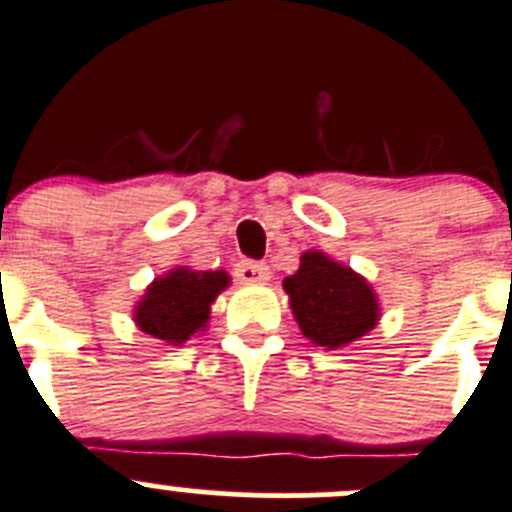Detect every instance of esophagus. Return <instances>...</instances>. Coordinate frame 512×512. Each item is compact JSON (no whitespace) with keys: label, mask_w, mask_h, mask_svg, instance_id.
<instances>
[{"label":"esophagus","mask_w":512,"mask_h":512,"mask_svg":"<svg viewBox=\"0 0 512 512\" xmlns=\"http://www.w3.org/2000/svg\"><path fill=\"white\" fill-rule=\"evenodd\" d=\"M234 273L241 283H263L271 278V268H268L266 263H258V261L236 263Z\"/></svg>","instance_id":"obj_1"}]
</instances>
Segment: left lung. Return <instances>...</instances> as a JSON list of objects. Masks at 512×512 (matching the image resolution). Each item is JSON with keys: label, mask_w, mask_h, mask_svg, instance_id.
<instances>
[{"label": "left lung", "mask_w": 512, "mask_h": 512, "mask_svg": "<svg viewBox=\"0 0 512 512\" xmlns=\"http://www.w3.org/2000/svg\"><path fill=\"white\" fill-rule=\"evenodd\" d=\"M283 288L303 336L326 351L358 341L381 318L371 283L321 251H306Z\"/></svg>", "instance_id": "obj_1"}]
</instances>
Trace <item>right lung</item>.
Wrapping results in <instances>:
<instances>
[{
    "label": "right lung",
    "mask_w": 512,
    "mask_h": 512,
    "mask_svg": "<svg viewBox=\"0 0 512 512\" xmlns=\"http://www.w3.org/2000/svg\"><path fill=\"white\" fill-rule=\"evenodd\" d=\"M231 283L226 271H191L179 266L156 278L136 303L134 321L149 336L181 346L204 331L211 303Z\"/></svg>",
    "instance_id": "right-lung-1"
}]
</instances>
